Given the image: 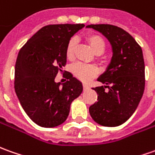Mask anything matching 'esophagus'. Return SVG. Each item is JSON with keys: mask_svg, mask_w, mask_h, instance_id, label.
<instances>
[{"mask_svg": "<svg viewBox=\"0 0 155 155\" xmlns=\"http://www.w3.org/2000/svg\"><path fill=\"white\" fill-rule=\"evenodd\" d=\"M83 88H84V89H89L90 86H88L87 84H86V83H83Z\"/></svg>", "mask_w": 155, "mask_h": 155, "instance_id": "1", "label": "esophagus"}]
</instances>
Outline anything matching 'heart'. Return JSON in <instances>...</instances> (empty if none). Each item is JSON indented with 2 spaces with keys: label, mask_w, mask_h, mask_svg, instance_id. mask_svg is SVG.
<instances>
[{
  "label": "heart",
  "mask_w": 155,
  "mask_h": 155,
  "mask_svg": "<svg viewBox=\"0 0 155 155\" xmlns=\"http://www.w3.org/2000/svg\"><path fill=\"white\" fill-rule=\"evenodd\" d=\"M86 41L91 45L96 54H103L106 50V43L100 35L97 34H90L86 36ZM77 47V41L74 37L69 39L65 49V55L69 60L74 59ZM72 73L75 77L82 81H88L98 74V69L95 65L77 63L72 67Z\"/></svg>",
  "instance_id": "obj_1"
}]
</instances>
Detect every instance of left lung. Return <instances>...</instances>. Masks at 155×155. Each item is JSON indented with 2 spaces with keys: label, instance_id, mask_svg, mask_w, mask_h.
<instances>
[{
  "label": "left lung",
  "instance_id": "8db88e82",
  "mask_svg": "<svg viewBox=\"0 0 155 155\" xmlns=\"http://www.w3.org/2000/svg\"><path fill=\"white\" fill-rule=\"evenodd\" d=\"M107 37L113 57L106 72L97 81L105 86L93 88L97 102L90 106L91 118L104 126H118L135 112L144 91L145 66L142 48L135 39L120 27L90 25Z\"/></svg>",
  "mask_w": 155,
  "mask_h": 155
}]
</instances>
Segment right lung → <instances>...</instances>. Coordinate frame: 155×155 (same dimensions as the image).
Returning a JSON list of instances; mask_svg holds the SVG:
<instances>
[{"instance_id":"1","label":"right lung","mask_w":155,"mask_h":155,"mask_svg":"<svg viewBox=\"0 0 155 155\" xmlns=\"http://www.w3.org/2000/svg\"><path fill=\"white\" fill-rule=\"evenodd\" d=\"M84 25H47L20 49L15 64L14 88L20 104L32 120L42 127H55L68 117L70 104L82 92L81 82L69 72L60 87L55 77L66 65L69 39Z\"/></svg>"}]
</instances>
